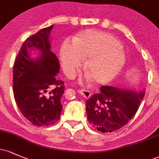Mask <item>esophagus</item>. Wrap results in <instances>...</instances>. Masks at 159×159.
<instances>
[{
    "label": "esophagus",
    "mask_w": 159,
    "mask_h": 159,
    "mask_svg": "<svg viewBox=\"0 0 159 159\" xmlns=\"http://www.w3.org/2000/svg\"><path fill=\"white\" fill-rule=\"evenodd\" d=\"M77 92H78V93L81 94V95H82L84 97H85V98H89V97H90V95H91V93H90V92L89 91V90H84V89H78V90H77Z\"/></svg>",
    "instance_id": "34e87169"
}]
</instances>
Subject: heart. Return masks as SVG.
<instances>
[{
	"label": "heart",
	"instance_id": "obj_1",
	"mask_svg": "<svg viewBox=\"0 0 159 159\" xmlns=\"http://www.w3.org/2000/svg\"><path fill=\"white\" fill-rule=\"evenodd\" d=\"M63 70L71 75L81 66L83 59L92 79L97 84L110 81L123 67L125 57L121 43L112 34L94 29L85 30L74 38L73 43L66 40L60 50Z\"/></svg>",
	"mask_w": 159,
	"mask_h": 159
}]
</instances>
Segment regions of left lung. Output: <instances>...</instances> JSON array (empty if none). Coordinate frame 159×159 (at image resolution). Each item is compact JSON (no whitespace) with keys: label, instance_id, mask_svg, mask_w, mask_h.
Returning a JSON list of instances; mask_svg holds the SVG:
<instances>
[{"label":"left lung","instance_id":"obj_1","mask_svg":"<svg viewBox=\"0 0 159 159\" xmlns=\"http://www.w3.org/2000/svg\"><path fill=\"white\" fill-rule=\"evenodd\" d=\"M145 91L102 86L86 101L89 123L102 133L121 128L135 116Z\"/></svg>","mask_w":159,"mask_h":159}]
</instances>
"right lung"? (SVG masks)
Returning <instances> with one entry per match:
<instances>
[{
	"instance_id": "add662e5",
	"label": "right lung",
	"mask_w": 159,
	"mask_h": 159,
	"mask_svg": "<svg viewBox=\"0 0 159 159\" xmlns=\"http://www.w3.org/2000/svg\"><path fill=\"white\" fill-rule=\"evenodd\" d=\"M53 25L43 28L24 41L13 64L14 98L21 113L38 127L50 126L59 119L62 109L61 97L65 85L56 76L60 62L50 50L49 34ZM41 52L38 59L29 57V50Z\"/></svg>"
}]
</instances>
